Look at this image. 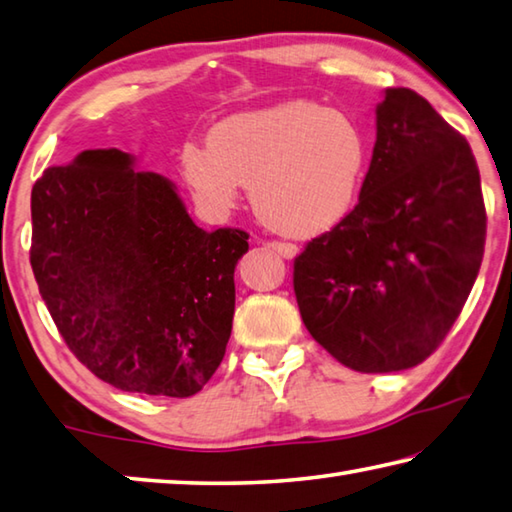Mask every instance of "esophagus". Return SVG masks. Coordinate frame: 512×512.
Here are the masks:
<instances>
[{
    "label": "esophagus",
    "mask_w": 512,
    "mask_h": 512,
    "mask_svg": "<svg viewBox=\"0 0 512 512\" xmlns=\"http://www.w3.org/2000/svg\"><path fill=\"white\" fill-rule=\"evenodd\" d=\"M267 247L274 249L276 254L283 256V258H294V256H297V251H299L297 245H292V242H281V240L267 242Z\"/></svg>",
    "instance_id": "obj_1"
}]
</instances>
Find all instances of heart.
<instances>
[{"label": "heart", "mask_w": 512, "mask_h": 512, "mask_svg": "<svg viewBox=\"0 0 512 512\" xmlns=\"http://www.w3.org/2000/svg\"><path fill=\"white\" fill-rule=\"evenodd\" d=\"M179 164L195 200L224 215L249 186L274 231L308 238L337 227L360 193L366 139L351 116L310 101L242 112L215 125L209 146L188 141Z\"/></svg>", "instance_id": "b5f03b06"}]
</instances>
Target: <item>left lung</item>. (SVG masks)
Returning <instances> with one entry per match:
<instances>
[{"instance_id":"left-lung-1","label":"left lung","mask_w":512,"mask_h":512,"mask_svg":"<svg viewBox=\"0 0 512 512\" xmlns=\"http://www.w3.org/2000/svg\"><path fill=\"white\" fill-rule=\"evenodd\" d=\"M369 173L346 218L294 258L301 319L360 373L425 362L468 301L486 245L477 161L423 96L389 87Z\"/></svg>"}]
</instances>
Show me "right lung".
Here are the masks:
<instances>
[{"label":"right lung","mask_w":512,"mask_h":512,"mask_svg":"<svg viewBox=\"0 0 512 512\" xmlns=\"http://www.w3.org/2000/svg\"><path fill=\"white\" fill-rule=\"evenodd\" d=\"M128 152L85 150L31 191V267L53 324L96 378L195 396L231 335L247 231H204L175 186Z\"/></svg>","instance_id":"1"}]
</instances>
